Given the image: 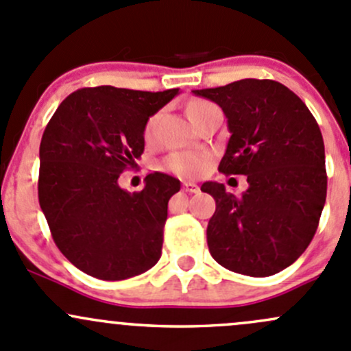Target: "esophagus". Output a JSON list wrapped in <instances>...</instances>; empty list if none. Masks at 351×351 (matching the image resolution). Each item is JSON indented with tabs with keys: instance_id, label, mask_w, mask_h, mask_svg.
I'll list each match as a JSON object with an SVG mask.
<instances>
[{
	"instance_id": "esophagus-1",
	"label": "esophagus",
	"mask_w": 351,
	"mask_h": 351,
	"mask_svg": "<svg viewBox=\"0 0 351 351\" xmlns=\"http://www.w3.org/2000/svg\"><path fill=\"white\" fill-rule=\"evenodd\" d=\"M183 190L189 193H197L198 192V185H195V183L192 182H185L183 183Z\"/></svg>"
}]
</instances>
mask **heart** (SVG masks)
<instances>
[{
	"instance_id": "heart-1",
	"label": "heart",
	"mask_w": 351,
	"mask_h": 351,
	"mask_svg": "<svg viewBox=\"0 0 351 351\" xmlns=\"http://www.w3.org/2000/svg\"><path fill=\"white\" fill-rule=\"evenodd\" d=\"M207 101L195 100L192 104H189L186 107V113H189L190 120L193 119L197 110L207 107ZM158 120L159 113L149 117L144 125V141L147 144H153L156 141V130H158ZM208 165V154L205 151H175V153H169L168 156L162 158V161L159 162V168L162 171L175 173L178 176H186V178H192V176H198L200 173L205 171Z\"/></svg>"
}]
</instances>
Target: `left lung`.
I'll return each mask as SVG.
<instances>
[{
    "instance_id": "obj_1",
    "label": "left lung",
    "mask_w": 351,
    "mask_h": 351,
    "mask_svg": "<svg viewBox=\"0 0 351 351\" xmlns=\"http://www.w3.org/2000/svg\"><path fill=\"white\" fill-rule=\"evenodd\" d=\"M214 101L231 132L219 171L246 175L241 195L205 182L215 200L207 226L212 258L228 270L270 277L290 267L316 234L326 202L324 143L309 108L271 80L193 90Z\"/></svg>"
}]
</instances>
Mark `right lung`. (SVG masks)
Returning a JSON list of instances; mask_svg holds the SVG:
<instances>
[{"mask_svg":"<svg viewBox=\"0 0 351 351\" xmlns=\"http://www.w3.org/2000/svg\"><path fill=\"white\" fill-rule=\"evenodd\" d=\"M178 95L81 88L59 105L40 141L38 204L67 260L100 280H125L161 258L169 198L180 180L151 173L141 192L119 176L144 153L147 119Z\"/></svg>","mask_w":351,"mask_h":351,"instance_id":"obj_1","label":"right lung"}]
</instances>
